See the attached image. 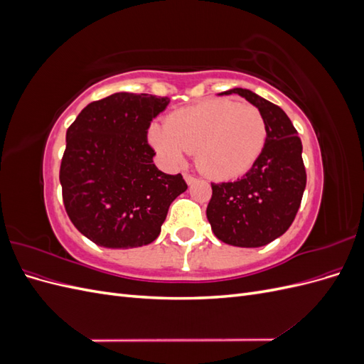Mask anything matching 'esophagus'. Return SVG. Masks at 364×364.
<instances>
[{"label":"esophagus","mask_w":364,"mask_h":364,"mask_svg":"<svg viewBox=\"0 0 364 364\" xmlns=\"http://www.w3.org/2000/svg\"><path fill=\"white\" fill-rule=\"evenodd\" d=\"M183 178H185V181H186V183H188V185H193L197 181L196 176H191V174H183Z\"/></svg>","instance_id":"obj_1"}]
</instances>
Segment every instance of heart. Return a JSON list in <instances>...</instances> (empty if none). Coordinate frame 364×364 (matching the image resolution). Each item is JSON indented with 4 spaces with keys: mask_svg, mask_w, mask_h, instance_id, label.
<instances>
[{
    "mask_svg": "<svg viewBox=\"0 0 364 364\" xmlns=\"http://www.w3.org/2000/svg\"><path fill=\"white\" fill-rule=\"evenodd\" d=\"M149 142L168 165H179L185 151H196V162L215 181L246 174L266 146L267 127L259 109L229 98H209L178 109L167 124L153 123Z\"/></svg>",
    "mask_w": 364,
    "mask_h": 364,
    "instance_id": "b5f03b06",
    "label": "heart"
}]
</instances>
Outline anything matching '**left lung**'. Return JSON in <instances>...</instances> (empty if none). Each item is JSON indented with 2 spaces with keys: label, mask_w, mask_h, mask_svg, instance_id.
<instances>
[{
  "label": "left lung",
  "mask_w": 364,
  "mask_h": 364,
  "mask_svg": "<svg viewBox=\"0 0 364 364\" xmlns=\"http://www.w3.org/2000/svg\"><path fill=\"white\" fill-rule=\"evenodd\" d=\"M238 94L259 109L267 139L255 165L234 182L211 183L206 208L214 235L237 247H261L290 228L306 185L302 142L290 118L277 105L243 87L218 95Z\"/></svg>",
  "instance_id": "left-lung-1"
}]
</instances>
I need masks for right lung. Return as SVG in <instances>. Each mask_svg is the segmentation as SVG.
Returning a JSON list of instances; mask_svg holds the SVG:
<instances>
[{"label":"right lung","instance_id":"add662e5","mask_svg":"<svg viewBox=\"0 0 364 364\" xmlns=\"http://www.w3.org/2000/svg\"><path fill=\"white\" fill-rule=\"evenodd\" d=\"M168 97L117 92L87 105L67 130L59 179L73 225L109 249L150 245L188 185L153 164L147 142Z\"/></svg>","mask_w":364,"mask_h":364}]
</instances>
